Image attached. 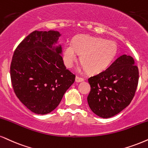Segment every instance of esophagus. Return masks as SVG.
Masks as SVG:
<instances>
[{
  "mask_svg": "<svg viewBox=\"0 0 148 148\" xmlns=\"http://www.w3.org/2000/svg\"><path fill=\"white\" fill-rule=\"evenodd\" d=\"M83 81H84V79L82 77H80L79 76H77V77H75L76 82H83Z\"/></svg>",
  "mask_w": 148,
  "mask_h": 148,
  "instance_id": "34e87169",
  "label": "esophagus"
}]
</instances>
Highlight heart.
I'll use <instances>...</instances> for the list:
<instances>
[{
    "instance_id": "b5f03b06",
    "label": "heart",
    "mask_w": 148,
    "mask_h": 148,
    "mask_svg": "<svg viewBox=\"0 0 148 148\" xmlns=\"http://www.w3.org/2000/svg\"><path fill=\"white\" fill-rule=\"evenodd\" d=\"M117 52L116 43L101 38L80 35L75 37L72 44L64 45L62 57L67 68H72L80 56V62L90 73L104 71L114 60Z\"/></svg>"
}]
</instances>
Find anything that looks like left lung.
Segmentation results:
<instances>
[{
    "label": "left lung",
    "instance_id": "8db88e82",
    "mask_svg": "<svg viewBox=\"0 0 148 148\" xmlns=\"http://www.w3.org/2000/svg\"><path fill=\"white\" fill-rule=\"evenodd\" d=\"M87 100L91 110L102 118L116 115L130 103L138 82V69L130 56L118 58L105 71L88 78Z\"/></svg>",
    "mask_w": 148,
    "mask_h": 148
}]
</instances>
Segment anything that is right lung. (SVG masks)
<instances>
[{
	"label": "right lung",
	"mask_w": 148,
	"mask_h": 148,
	"mask_svg": "<svg viewBox=\"0 0 148 148\" xmlns=\"http://www.w3.org/2000/svg\"><path fill=\"white\" fill-rule=\"evenodd\" d=\"M60 34L34 31L16 49L10 76L16 95L32 112H51L74 83L75 75L66 68L62 57Z\"/></svg>",
	"instance_id": "obj_1"
}]
</instances>
